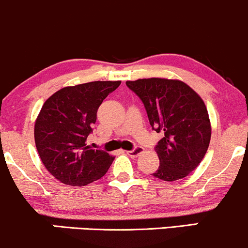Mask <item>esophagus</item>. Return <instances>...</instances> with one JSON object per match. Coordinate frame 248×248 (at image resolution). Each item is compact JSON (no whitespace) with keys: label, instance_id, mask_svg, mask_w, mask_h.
Returning a JSON list of instances; mask_svg holds the SVG:
<instances>
[{"label":"esophagus","instance_id":"esophagus-1","mask_svg":"<svg viewBox=\"0 0 248 248\" xmlns=\"http://www.w3.org/2000/svg\"><path fill=\"white\" fill-rule=\"evenodd\" d=\"M143 148L142 147H136L135 149H133V150H126V153L128 154V155L129 156H133V157H136V156H139L140 155V154H142L143 153Z\"/></svg>","mask_w":248,"mask_h":248}]
</instances>
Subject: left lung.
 I'll return each instance as SVG.
<instances>
[{
    "mask_svg": "<svg viewBox=\"0 0 248 248\" xmlns=\"http://www.w3.org/2000/svg\"><path fill=\"white\" fill-rule=\"evenodd\" d=\"M144 104L150 126L163 132L155 152L160 167L154 177L172 182L186 177L204 158L211 140V122L203 99L178 79L127 80Z\"/></svg>",
    "mask_w": 248,
    "mask_h": 248,
    "instance_id": "obj_1",
    "label": "left lung"
}]
</instances>
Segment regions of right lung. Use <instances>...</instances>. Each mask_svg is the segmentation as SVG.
<instances>
[{"instance_id": "right-lung-1", "label": "right lung", "mask_w": 248, "mask_h": 248, "mask_svg": "<svg viewBox=\"0 0 248 248\" xmlns=\"http://www.w3.org/2000/svg\"><path fill=\"white\" fill-rule=\"evenodd\" d=\"M121 84L91 81L62 87L42 106L35 121V143L39 157L53 177L72 186L101 178L114 156L87 146L104 99Z\"/></svg>"}]
</instances>
